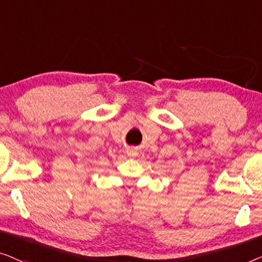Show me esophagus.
Wrapping results in <instances>:
<instances>
[{
	"label": "esophagus",
	"mask_w": 262,
	"mask_h": 262,
	"mask_svg": "<svg viewBox=\"0 0 262 262\" xmlns=\"http://www.w3.org/2000/svg\"><path fill=\"white\" fill-rule=\"evenodd\" d=\"M127 154H128V156H129V157L138 156V149L134 148V147H130V148L127 149Z\"/></svg>",
	"instance_id": "esophagus-1"
}]
</instances>
